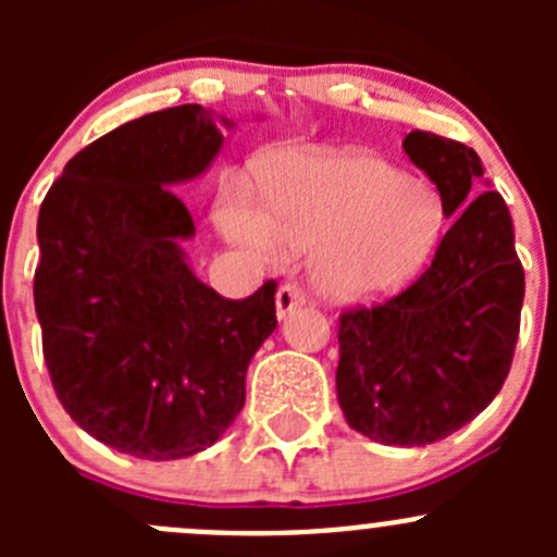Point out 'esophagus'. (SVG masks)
Instances as JSON below:
<instances>
[{
	"label": "esophagus",
	"mask_w": 557,
	"mask_h": 557,
	"mask_svg": "<svg viewBox=\"0 0 557 557\" xmlns=\"http://www.w3.org/2000/svg\"><path fill=\"white\" fill-rule=\"evenodd\" d=\"M274 305H277V318L285 320L288 314H294L301 305H305V294H301V288H296V285L285 283L277 288Z\"/></svg>",
	"instance_id": "obj_1"
}]
</instances>
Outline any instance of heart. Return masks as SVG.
<instances>
[{
	"label": "heart",
	"mask_w": 557,
	"mask_h": 557,
	"mask_svg": "<svg viewBox=\"0 0 557 557\" xmlns=\"http://www.w3.org/2000/svg\"><path fill=\"white\" fill-rule=\"evenodd\" d=\"M267 212L234 201L223 234L263 261L312 256V285L334 305L398 294L434 250L442 210L434 190L367 150L280 156L263 172Z\"/></svg>",
	"instance_id": "obj_1"
}]
</instances>
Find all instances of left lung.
I'll list each match as a JSON object with an SVG mask.
<instances>
[{
    "mask_svg": "<svg viewBox=\"0 0 557 557\" xmlns=\"http://www.w3.org/2000/svg\"><path fill=\"white\" fill-rule=\"evenodd\" d=\"M401 148L436 185L453 226L418 283L383 307L342 314L336 398L358 434L423 447L463 429L502 391L525 274L512 215L480 156L431 132H409ZM476 182L488 190L476 195Z\"/></svg>",
    "mask_w": 557,
    "mask_h": 557,
    "instance_id": "1",
    "label": "left lung"
}]
</instances>
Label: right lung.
I'll list each match as a JSON object with an SVG mask.
<instances>
[{"instance_id": "obj_1", "label": "right lung", "mask_w": 557, "mask_h": 557, "mask_svg": "<svg viewBox=\"0 0 557 557\" xmlns=\"http://www.w3.org/2000/svg\"><path fill=\"white\" fill-rule=\"evenodd\" d=\"M234 121L201 104L128 121L83 148L37 218L35 310L55 396L117 453L177 460L215 445L277 329L269 280L232 301L201 283L174 185L212 166Z\"/></svg>"}]
</instances>
